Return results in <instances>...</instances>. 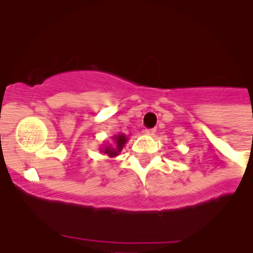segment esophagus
<instances>
[{
  "label": "esophagus",
  "mask_w": 253,
  "mask_h": 253,
  "mask_svg": "<svg viewBox=\"0 0 253 253\" xmlns=\"http://www.w3.org/2000/svg\"><path fill=\"white\" fill-rule=\"evenodd\" d=\"M154 132H156V128H146L145 130V133L146 135H149V136H153Z\"/></svg>",
  "instance_id": "obj_1"
}]
</instances>
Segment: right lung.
<instances>
[{
	"mask_svg": "<svg viewBox=\"0 0 253 253\" xmlns=\"http://www.w3.org/2000/svg\"><path fill=\"white\" fill-rule=\"evenodd\" d=\"M127 136L125 133H118V135H114L112 136V144H108V145H103V148H100V153L107 154L109 158H114L122 152L123 146L127 143Z\"/></svg>",
	"mask_w": 253,
	"mask_h": 253,
	"instance_id": "add662e5",
	"label": "right lung"
}]
</instances>
